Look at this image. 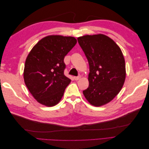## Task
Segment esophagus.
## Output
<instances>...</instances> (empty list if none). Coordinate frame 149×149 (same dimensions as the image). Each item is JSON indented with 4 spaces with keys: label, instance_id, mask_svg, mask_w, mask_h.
Listing matches in <instances>:
<instances>
[{
    "label": "esophagus",
    "instance_id": "34e87169",
    "mask_svg": "<svg viewBox=\"0 0 149 149\" xmlns=\"http://www.w3.org/2000/svg\"><path fill=\"white\" fill-rule=\"evenodd\" d=\"M74 80H76V81H77V80H78L79 79H80L81 78V76L80 75H79V76H74Z\"/></svg>",
    "mask_w": 149,
    "mask_h": 149
}]
</instances>
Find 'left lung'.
Returning <instances> with one entry per match:
<instances>
[{
	"mask_svg": "<svg viewBox=\"0 0 149 149\" xmlns=\"http://www.w3.org/2000/svg\"><path fill=\"white\" fill-rule=\"evenodd\" d=\"M89 63V86L83 91L94 106L109 102L118 95L125 79V60L121 49L107 36L98 34L78 38Z\"/></svg>",
	"mask_w": 149,
	"mask_h": 149,
	"instance_id": "1",
	"label": "left lung"
}]
</instances>
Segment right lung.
I'll return each instance as SVG.
<instances>
[{
	"instance_id": "add662e5",
	"label": "right lung",
	"mask_w": 149,
	"mask_h": 149,
	"mask_svg": "<svg viewBox=\"0 0 149 149\" xmlns=\"http://www.w3.org/2000/svg\"><path fill=\"white\" fill-rule=\"evenodd\" d=\"M76 42L73 37L49 35L40 40L29 53L24 67V81L39 103L51 107L60 101L71 82L64 74V58Z\"/></svg>"
}]
</instances>
